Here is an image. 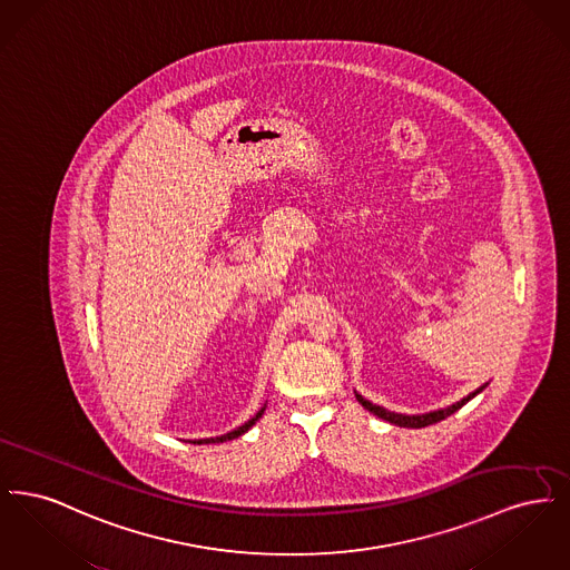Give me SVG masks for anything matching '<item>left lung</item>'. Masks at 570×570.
<instances>
[{
  "label": "left lung",
  "instance_id": "left-lung-1",
  "mask_svg": "<svg viewBox=\"0 0 570 570\" xmlns=\"http://www.w3.org/2000/svg\"><path fill=\"white\" fill-rule=\"evenodd\" d=\"M485 386H488V384L479 386L476 391H472L468 397H463L460 402H455L453 406L440 407V410L425 412V414H397V412H391V410H384L382 406H376V404L367 402V400H365V397H361L358 393H356V400H358V404H361V406L365 407V410H370L372 414H376L379 419H384V421H389V423H393V425H400V428H412V430H419V428L434 425L438 421H442V419L451 416V414H453V412H458L463 404H468L474 395H479Z\"/></svg>",
  "mask_w": 570,
  "mask_h": 570
}]
</instances>
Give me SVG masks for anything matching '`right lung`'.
<instances>
[{
    "label": "right lung",
    "mask_w": 570,
    "mask_h": 570,
    "mask_svg": "<svg viewBox=\"0 0 570 570\" xmlns=\"http://www.w3.org/2000/svg\"><path fill=\"white\" fill-rule=\"evenodd\" d=\"M263 412H265V406L261 407L247 423H244L242 428H237V430H233V432H228V434L216 435V438H203V440H194V444H216V442H226V440H235V438H239V435L245 434L261 416H263Z\"/></svg>",
    "instance_id": "1"
}]
</instances>
